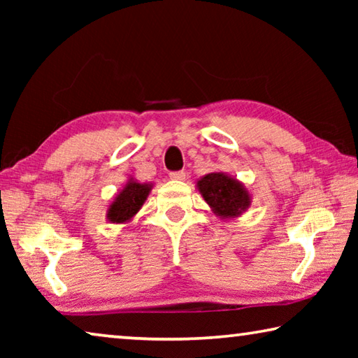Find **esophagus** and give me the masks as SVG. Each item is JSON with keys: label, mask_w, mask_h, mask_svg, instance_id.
I'll use <instances>...</instances> for the list:
<instances>
[{"label": "esophagus", "mask_w": 358, "mask_h": 358, "mask_svg": "<svg viewBox=\"0 0 358 358\" xmlns=\"http://www.w3.org/2000/svg\"><path fill=\"white\" fill-rule=\"evenodd\" d=\"M185 178H186V172H183V171L171 173V180H173V181H183Z\"/></svg>", "instance_id": "esophagus-1"}]
</instances>
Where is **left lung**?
I'll use <instances>...</instances> for the list:
<instances>
[{
	"label": "left lung",
	"instance_id": "1",
	"mask_svg": "<svg viewBox=\"0 0 358 358\" xmlns=\"http://www.w3.org/2000/svg\"><path fill=\"white\" fill-rule=\"evenodd\" d=\"M197 191L216 216L224 221L238 217L251 207V194L232 175L211 172L197 180Z\"/></svg>",
	"mask_w": 358,
	"mask_h": 358
}]
</instances>
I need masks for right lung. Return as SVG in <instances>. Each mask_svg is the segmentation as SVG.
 Instances as JSON below:
<instances>
[{
  "label": "right lung",
  "mask_w": 358,
  "mask_h": 358,
  "mask_svg": "<svg viewBox=\"0 0 358 358\" xmlns=\"http://www.w3.org/2000/svg\"><path fill=\"white\" fill-rule=\"evenodd\" d=\"M153 186V183H141L136 178L129 177L107 207V221L110 224H126L132 221V217L138 213V210L147 201Z\"/></svg>",
  "instance_id": "1"
}]
</instances>
